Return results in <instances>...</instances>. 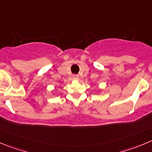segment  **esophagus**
Instances as JSON below:
<instances>
[{
    "mask_svg": "<svg viewBox=\"0 0 152 152\" xmlns=\"http://www.w3.org/2000/svg\"><path fill=\"white\" fill-rule=\"evenodd\" d=\"M73 79H74V80H78L79 77V76H78V75H73Z\"/></svg>",
    "mask_w": 152,
    "mask_h": 152,
    "instance_id": "esophagus-1",
    "label": "esophagus"
}]
</instances>
